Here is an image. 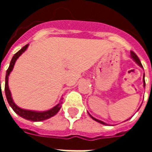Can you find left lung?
<instances>
[{"label": "left lung", "instance_id": "obj_1", "mask_svg": "<svg viewBox=\"0 0 152 152\" xmlns=\"http://www.w3.org/2000/svg\"><path fill=\"white\" fill-rule=\"evenodd\" d=\"M130 57L132 58V59L134 60V62L137 63V65H139L141 67H142V63H141L140 60H139V58H137V55H136V54H135V53H134L133 51H131V52H130ZM142 80H143V86L145 87V86H146V83H145V74H143V78H142ZM89 115H90V117L92 118L93 120H94V121H97V122H99V123H100V124H106V125L107 124H106L105 122H103V121H100V120H98V119H96V118H94V117H93L92 115L89 114ZM129 119H130V118H129ZM129 119H128V120H129ZM128 120H127V121H128Z\"/></svg>", "mask_w": 152, "mask_h": 152}]
</instances>
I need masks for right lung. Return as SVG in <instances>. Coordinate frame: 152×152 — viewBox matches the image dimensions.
Instances as JSON below:
<instances>
[{
    "label": "right lung",
    "mask_w": 152,
    "mask_h": 152,
    "mask_svg": "<svg viewBox=\"0 0 152 152\" xmlns=\"http://www.w3.org/2000/svg\"><path fill=\"white\" fill-rule=\"evenodd\" d=\"M29 44L26 45L24 47H23L21 50L18 51L17 53H15V55L12 58L10 63V66H9L8 70L6 71V75H5V96H6V99L8 101L9 104L11 107L12 109L14 110V112L17 115H18L19 116L24 118L28 121H42L45 120H47L49 118L52 117L54 115H56L58 112H59L60 108H61V103L62 102L60 101L59 103H58L55 107H53V108L50 109L48 111H44V112H37V111H31V110H26V109H23L21 107H19L18 106L16 105L14 102V100L12 99L11 93L10 90L8 85V80H9V76L12 72V70L15 66V62L17 61L19 57L21 56V54L23 53H24L25 50L28 49ZM1 82V81H0ZM62 100V99H61Z\"/></svg>",
    "instance_id": "add662e5"
}]
</instances>
